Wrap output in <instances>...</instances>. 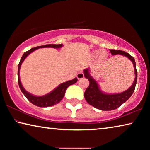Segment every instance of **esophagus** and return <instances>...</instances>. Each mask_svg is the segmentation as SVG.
I'll use <instances>...</instances> for the list:
<instances>
[{
  "instance_id": "34e87169",
  "label": "esophagus",
  "mask_w": 150,
  "mask_h": 150,
  "mask_svg": "<svg viewBox=\"0 0 150 150\" xmlns=\"http://www.w3.org/2000/svg\"><path fill=\"white\" fill-rule=\"evenodd\" d=\"M77 77L78 79H82L84 77V74H83V73L82 71H81L78 73L77 75Z\"/></svg>"
}]
</instances>
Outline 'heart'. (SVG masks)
<instances>
[{
	"instance_id": "1",
	"label": "heart",
	"mask_w": 150,
	"mask_h": 150,
	"mask_svg": "<svg viewBox=\"0 0 150 150\" xmlns=\"http://www.w3.org/2000/svg\"><path fill=\"white\" fill-rule=\"evenodd\" d=\"M95 55H100V59H104V58H105L106 57L107 54H106V52H105V51H98V52H96Z\"/></svg>"
}]
</instances>
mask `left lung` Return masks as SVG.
I'll return each instance as SVG.
<instances>
[{
  "mask_svg": "<svg viewBox=\"0 0 150 150\" xmlns=\"http://www.w3.org/2000/svg\"><path fill=\"white\" fill-rule=\"evenodd\" d=\"M110 52L112 55H122L130 59L132 62L134 70H135V79L134 83L124 92L118 94H113V95H108L102 93L100 90L97 83L95 79L91 77L88 72V69L84 70L85 77L89 81V85L87 88L84 93L85 100L89 105H92L94 107L99 109L101 110H115L120 107V106L124 103L132 95L134 90H135L136 85L137 83V77H138V73H137L136 67V62L134 58L131 56L130 54L124 51L118 50H110Z\"/></svg>",
  "mask_w": 150,
  "mask_h": 150,
  "instance_id": "1",
  "label": "left lung"
}]
</instances>
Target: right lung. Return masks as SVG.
<instances>
[{"label": "right lung", "instance_id": "add662e5", "mask_svg": "<svg viewBox=\"0 0 150 150\" xmlns=\"http://www.w3.org/2000/svg\"><path fill=\"white\" fill-rule=\"evenodd\" d=\"M62 46V44H47L44 45H41V46H38L35 47H33L30 50L27 51L22 55L20 59V62L18 64V85L20 90L26 96V98L28 100L30 103H32L33 105L35 106H39V107H47V106H51L53 105H55L56 104L59 103L61 100H62L63 96L65 95V91L67 89V87L71 85H73L77 83V79L75 78L73 80L68 81L67 82H65L62 83V84L59 85L58 87L54 89L52 92L47 94L46 95L42 96H35L31 95L29 93L24 89L22 87V85L20 83V77H19V71L20 68L21 66L22 63L28 55L30 53L34 52L35 50L38 49V48H42V47H53V48H59Z\"/></svg>", "mask_w": 150, "mask_h": 150}]
</instances>
